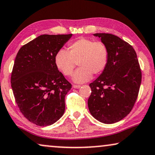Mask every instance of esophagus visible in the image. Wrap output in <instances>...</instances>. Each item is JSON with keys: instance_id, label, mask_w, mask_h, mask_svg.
<instances>
[{"instance_id": "esophagus-1", "label": "esophagus", "mask_w": 155, "mask_h": 155, "mask_svg": "<svg viewBox=\"0 0 155 155\" xmlns=\"http://www.w3.org/2000/svg\"><path fill=\"white\" fill-rule=\"evenodd\" d=\"M80 87H81V85H76V84L73 85V88H79Z\"/></svg>"}]
</instances>
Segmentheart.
Returning <instances> with one entry per match:
<instances>
[{"label":"heart","mask_w":155,"mask_h":155,"mask_svg":"<svg viewBox=\"0 0 155 155\" xmlns=\"http://www.w3.org/2000/svg\"><path fill=\"white\" fill-rule=\"evenodd\" d=\"M109 51L106 45L101 41L79 38L68 45V50H59L54 57L57 69L63 75L71 76L76 63L79 68L73 75L76 83H84L91 79L92 74L99 75L108 64Z\"/></svg>","instance_id":"1"}]
</instances>
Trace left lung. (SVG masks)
Returning a JSON list of instances; mask_svg holds the SVG:
<instances>
[{
  "instance_id": "left-lung-1",
  "label": "left lung",
  "mask_w": 155,
  "mask_h": 155,
  "mask_svg": "<svg viewBox=\"0 0 155 155\" xmlns=\"http://www.w3.org/2000/svg\"><path fill=\"white\" fill-rule=\"evenodd\" d=\"M108 47L107 67L89 84L91 94L88 106L100 122L112 124L130 113L137 98L142 72L137 54L130 45L108 33H96Z\"/></svg>"
}]
</instances>
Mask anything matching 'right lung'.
<instances>
[{"mask_svg": "<svg viewBox=\"0 0 155 155\" xmlns=\"http://www.w3.org/2000/svg\"><path fill=\"white\" fill-rule=\"evenodd\" d=\"M69 35H42L19 49L11 74V87L20 112L39 126L57 122L65 110L71 84L57 69L54 57Z\"/></svg>", "mask_w": 155, "mask_h": 155, "instance_id": "1", "label": "right lung"}]
</instances>
